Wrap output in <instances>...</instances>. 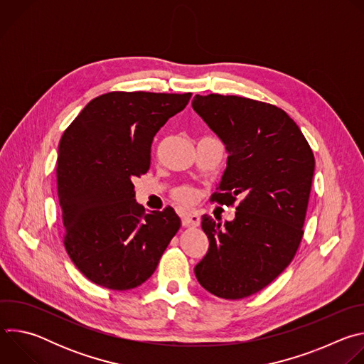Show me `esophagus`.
I'll return each instance as SVG.
<instances>
[{
	"mask_svg": "<svg viewBox=\"0 0 364 364\" xmlns=\"http://www.w3.org/2000/svg\"><path fill=\"white\" fill-rule=\"evenodd\" d=\"M181 223H183V226H187V228H196L200 225V216L194 212L184 213L181 218Z\"/></svg>",
	"mask_w": 364,
	"mask_h": 364,
	"instance_id": "34e87169",
	"label": "esophagus"
}]
</instances>
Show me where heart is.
I'll return each instance as SVG.
<instances>
[{
	"mask_svg": "<svg viewBox=\"0 0 364 364\" xmlns=\"http://www.w3.org/2000/svg\"><path fill=\"white\" fill-rule=\"evenodd\" d=\"M176 197L183 203H191L194 200V191L188 187H181L176 191Z\"/></svg>",
	"mask_w": 364,
	"mask_h": 364,
	"instance_id": "1",
	"label": "heart"
}]
</instances>
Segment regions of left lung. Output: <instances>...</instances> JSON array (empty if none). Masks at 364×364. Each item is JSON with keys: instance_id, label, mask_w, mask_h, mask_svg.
Instances as JSON below:
<instances>
[{"instance_id": "1", "label": "left lung", "mask_w": 364, "mask_h": 364, "mask_svg": "<svg viewBox=\"0 0 364 364\" xmlns=\"http://www.w3.org/2000/svg\"><path fill=\"white\" fill-rule=\"evenodd\" d=\"M191 107L229 154L215 200L233 204L240 198L232 222L201 218L209 250L194 274L210 294L240 299L269 285L294 259L314 154L288 114L269 103L210 93L196 95Z\"/></svg>"}]
</instances>
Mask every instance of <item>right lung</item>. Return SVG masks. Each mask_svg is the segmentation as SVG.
Here are the masks:
<instances>
[{"instance_id":"1","label":"right lung","mask_w":364,"mask_h":364,"mask_svg":"<svg viewBox=\"0 0 364 364\" xmlns=\"http://www.w3.org/2000/svg\"><path fill=\"white\" fill-rule=\"evenodd\" d=\"M190 97L109 92L92 99L65 131L58 154L65 247L93 284L139 287L180 229L173 207L145 213L132 180L148 171L155 134Z\"/></svg>"}]
</instances>
